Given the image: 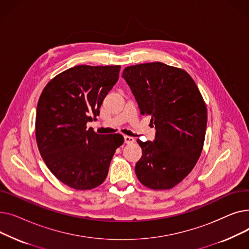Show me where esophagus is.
<instances>
[{
  "label": "esophagus",
  "mask_w": 249,
  "mask_h": 249,
  "mask_svg": "<svg viewBox=\"0 0 249 249\" xmlns=\"http://www.w3.org/2000/svg\"><path fill=\"white\" fill-rule=\"evenodd\" d=\"M135 141V139L131 136H124V142L126 144H130V143H133Z\"/></svg>",
  "instance_id": "34e87169"
}]
</instances>
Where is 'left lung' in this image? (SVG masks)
Segmentation results:
<instances>
[{
	"label": "left lung",
	"instance_id": "8db88e82",
	"mask_svg": "<svg viewBox=\"0 0 249 249\" xmlns=\"http://www.w3.org/2000/svg\"><path fill=\"white\" fill-rule=\"evenodd\" d=\"M122 77L131 89L141 115L155 127L153 141L137 139L142 156L137 178L153 190L172 189L197 163L205 140L207 108L191 75L162 62L131 65Z\"/></svg>",
	"mask_w": 249,
	"mask_h": 249
}]
</instances>
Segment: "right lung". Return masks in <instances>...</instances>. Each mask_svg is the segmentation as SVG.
I'll return each mask as SVG.
<instances>
[{
	"label": "right lung",
	"mask_w": 249,
	"mask_h": 249,
	"mask_svg": "<svg viewBox=\"0 0 249 249\" xmlns=\"http://www.w3.org/2000/svg\"><path fill=\"white\" fill-rule=\"evenodd\" d=\"M120 65H77L46 85L39 98L35 134L49 171L75 190H90L106 179L121 134L102 135L87 123L97 119L101 105L119 78Z\"/></svg>",
	"instance_id": "right-lung-1"
}]
</instances>
